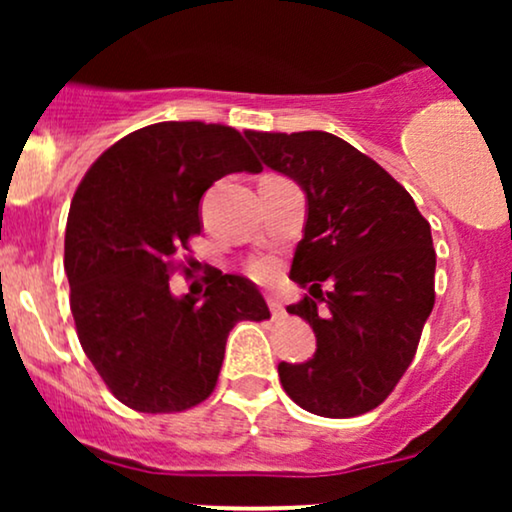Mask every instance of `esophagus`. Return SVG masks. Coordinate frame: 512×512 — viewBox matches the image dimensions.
Segmentation results:
<instances>
[{
    "mask_svg": "<svg viewBox=\"0 0 512 512\" xmlns=\"http://www.w3.org/2000/svg\"><path fill=\"white\" fill-rule=\"evenodd\" d=\"M267 303H269V310H272V315H274V317H281V315H284V305L279 303V298L267 296Z\"/></svg>",
    "mask_w": 512,
    "mask_h": 512,
    "instance_id": "esophagus-1",
    "label": "esophagus"
}]
</instances>
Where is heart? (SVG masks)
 <instances>
[{"label":"heart","instance_id":"obj_1","mask_svg":"<svg viewBox=\"0 0 512 512\" xmlns=\"http://www.w3.org/2000/svg\"><path fill=\"white\" fill-rule=\"evenodd\" d=\"M248 272L255 276L257 281H269L274 276V264L269 262V260H252L250 264H248Z\"/></svg>","mask_w":512,"mask_h":512}]
</instances>
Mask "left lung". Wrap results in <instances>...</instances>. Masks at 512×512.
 Wrapping results in <instances>:
<instances>
[{
    "mask_svg": "<svg viewBox=\"0 0 512 512\" xmlns=\"http://www.w3.org/2000/svg\"><path fill=\"white\" fill-rule=\"evenodd\" d=\"M245 137L308 207L289 274L308 293L286 310L313 327L317 349L281 361V385L310 414H366L395 390L433 310L431 226L385 168L330 132Z\"/></svg>",
    "mask_w": 512,
    "mask_h": 512,
    "instance_id": "obj_1",
    "label": "left lung"
}]
</instances>
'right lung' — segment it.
I'll use <instances>...</instances> for the list:
<instances>
[{
  "label": "right lung",
  "mask_w": 512,
  "mask_h": 512,
  "mask_svg": "<svg viewBox=\"0 0 512 512\" xmlns=\"http://www.w3.org/2000/svg\"><path fill=\"white\" fill-rule=\"evenodd\" d=\"M243 170L262 166L233 127L158 122L110 146L76 187L64 236L76 334L129 409L197 407L214 392L233 325L269 317L245 276L214 269L202 296H173L168 284L202 231L199 199Z\"/></svg>",
  "instance_id": "obj_1"
}]
</instances>
